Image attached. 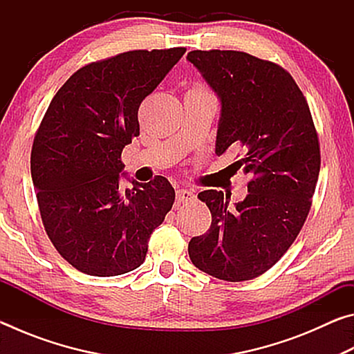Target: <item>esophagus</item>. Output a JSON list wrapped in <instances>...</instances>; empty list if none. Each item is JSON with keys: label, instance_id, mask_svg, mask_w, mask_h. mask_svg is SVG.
Returning <instances> with one entry per match:
<instances>
[{"label": "esophagus", "instance_id": "esophagus-1", "mask_svg": "<svg viewBox=\"0 0 354 354\" xmlns=\"http://www.w3.org/2000/svg\"><path fill=\"white\" fill-rule=\"evenodd\" d=\"M192 200H195V194L194 190H187V189H181L176 192V201L179 205H184V203H189Z\"/></svg>", "mask_w": 354, "mask_h": 354}]
</instances>
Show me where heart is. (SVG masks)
<instances>
[{
    "mask_svg": "<svg viewBox=\"0 0 354 354\" xmlns=\"http://www.w3.org/2000/svg\"><path fill=\"white\" fill-rule=\"evenodd\" d=\"M195 88H205V87H203V86H200V84H198V86H195Z\"/></svg>",
    "mask_w": 354,
    "mask_h": 354,
    "instance_id": "heart-1",
    "label": "heart"
}]
</instances>
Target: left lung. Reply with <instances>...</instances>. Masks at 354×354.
I'll use <instances>...</instances> for the list:
<instances>
[{
    "label": "left lung",
    "instance_id": "8db88e82",
    "mask_svg": "<svg viewBox=\"0 0 354 354\" xmlns=\"http://www.w3.org/2000/svg\"><path fill=\"white\" fill-rule=\"evenodd\" d=\"M221 101L215 153L236 149V170L250 176L248 195L230 206L223 192L198 198L212 215L189 256L214 278L241 283L277 263L308 218L320 171V142L303 92L287 70L248 53L190 51Z\"/></svg>",
    "mask_w": 354,
    "mask_h": 354
}]
</instances>
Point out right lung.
Masks as SVG:
<instances>
[{"label": "right lung", "mask_w": 354, "mask_h": 354, "mask_svg": "<svg viewBox=\"0 0 354 354\" xmlns=\"http://www.w3.org/2000/svg\"><path fill=\"white\" fill-rule=\"evenodd\" d=\"M185 53L134 50L76 70L41 118L31 176L41 223L70 266L117 277L145 261L151 232L175 201L169 179L118 189L124 145L140 134L139 107Z\"/></svg>", "instance_id": "obj_1"}]
</instances>
